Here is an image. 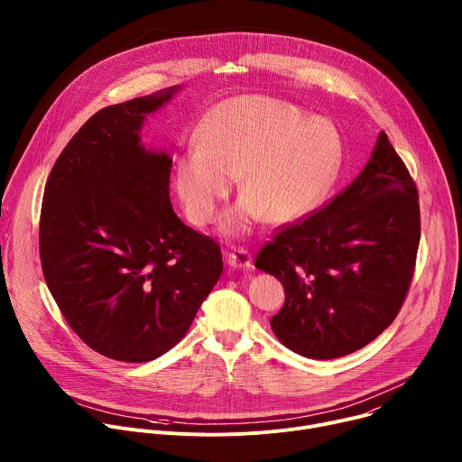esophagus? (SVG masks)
I'll return each instance as SVG.
<instances>
[{"instance_id": "obj_1", "label": "esophagus", "mask_w": 462, "mask_h": 462, "mask_svg": "<svg viewBox=\"0 0 462 462\" xmlns=\"http://www.w3.org/2000/svg\"><path fill=\"white\" fill-rule=\"evenodd\" d=\"M226 259H228V265L234 267V269H248L252 265L250 252L246 248H241V246H234L226 254Z\"/></svg>"}]
</instances>
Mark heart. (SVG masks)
Returning a JSON list of instances; mask_svg holds the SVG:
<instances>
[{"instance_id":"heart-1","label":"heart","mask_w":462,"mask_h":462,"mask_svg":"<svg viewBox=\"0 0 462 462\" xmlns=\"http://www.w3.org/2000/svg\"><path fill=\"white\" fill-rule=\"evenodd\" d=\"M197 148L175 164V189L195 226L214 223L239 177V205L225 230L246 232L265 217L273 225L309 214L331 189L342 159L333 124L303 120L291 104L243 97L223 102L197 129Z\"/></svg>"}]
</instances>
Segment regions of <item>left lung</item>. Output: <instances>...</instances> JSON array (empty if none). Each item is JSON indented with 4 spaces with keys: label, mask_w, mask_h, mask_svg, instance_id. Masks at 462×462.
Here are the masks:
<instances>
[{
    "label": "left lung",
    "mask_w": 462,
    "mask_h": 462,
    "mask_svg": "<svg viewBox=\"0 0 462 462\" xmlns=\"http://www.w3.org/2000/svg\"><path fill=\"white\" fill-rule=\"evenodd\" d=\"M419 191L387 135L362 173L321 208L282 225L254 267L276 276L285 305L271 319L291 351L351 355L397 318L417 263Z\"/></svg>",
    "instance_id": "obj_1"
}]
</instances>
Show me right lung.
<instances>
[{
  "mask_svg": "<svg viewBox=\"0 0 462 462\" xmlns=\"http://www.w3.org/2000/svg\"><path fill=\"white\" fill-rule=\"evenodd\" d=\"M173 91L95 113L43 191L45 283L84 344L129 364L175 347L223 273L219 245L171 208V159L141 146L144 115Z\"/></svg>",
  "mask_w": 462,
  "mask_h": 462,
  "instance_id": "obj_1",
  "label": "right lung"
}]
</instances>
